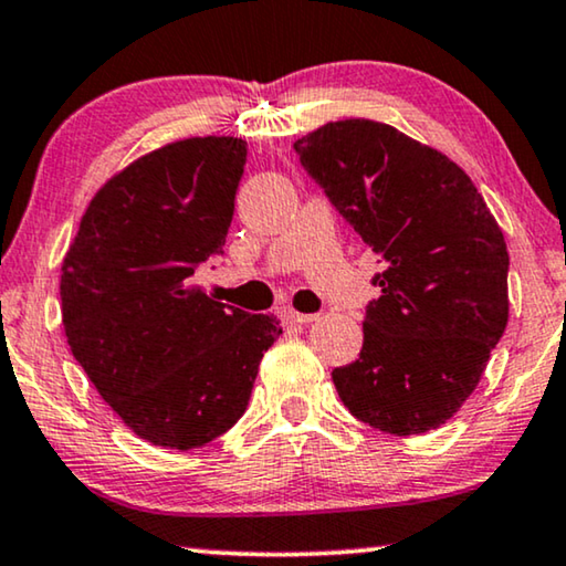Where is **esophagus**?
I'll return each instance as SVG.
<instances>
[{"label":"esophagus","instance_id":"1","mask_svg":"<svg viewBox=\"0 0 566 566\" xmlns=\"http://www.w3.org/2000/svg\"><path fill=\"white\" fill-rule=\"evenodd\" d=\"M281 316L285 322L291 324H308V322H316V314H301V312H293V308H283Z\"/></svg>","mask_w":566,"mask_h":566}]
</instances>
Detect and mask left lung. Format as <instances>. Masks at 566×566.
I'll list each match as a JSON object with an SVG mask.
<instances>
[{"label":"left lung","mask_w":566,"mask_h":566,"mask_svg":"<svg viewBox=\"0 0 566 566\" xmlns=\"http://www.w3.org/2000/svg\"><path fill=\"white\" fill-rule=\"evenodd\" d=\"M301 167L386 270L363 350L332 381L350 415L420 436L459 412L507 327V244L463 169L430 146L350 118L301 136Z\"/></svg>","instance_id":"1"}]
</instances>
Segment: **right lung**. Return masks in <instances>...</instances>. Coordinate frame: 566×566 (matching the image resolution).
<instances>
[{
    "mask_svg": "<svg viewBox=\"0 0 566 566\" xmlns=\"http://www.w3.org/2000/svg\"><path fill=\"white\" fill-rule=\"evenodd\" d=\"M247 144L185 138L136 159L92 198L61 268L69 347L115 415L154 446L190 451L244 415L268 314L206 296L192 273L223 254Z\"/></svg>",
    "mask_w": 566,
    "mask_h": 566,
    "instance_id": "right-lung-1",
    "label": "right lung"
}]
</instances>
